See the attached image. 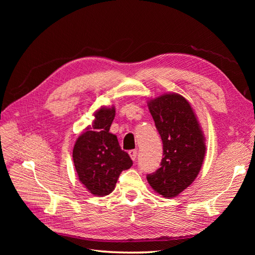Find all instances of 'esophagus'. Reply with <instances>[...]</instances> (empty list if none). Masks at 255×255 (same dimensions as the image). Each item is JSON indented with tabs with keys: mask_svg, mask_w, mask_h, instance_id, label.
<instances>
[{
	"mask_svg": "<svg viewBox=\"0 0 255 255\" xmlns=\"http://www.w3.org/2000/svg\"><path fill=\"white\" fill-rule=\"evenodd\" d=\"M128 154H129L130 158H132L133 160H136V157H137V150H136V149L129 150V151H128Z\"/></svg>",
	"mask_w": 255,
	"mask_h": 255,
	"instance_id": "esophagus-1",
	"label": "esophagus"
}]
</instances>
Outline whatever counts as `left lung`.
Segmentation results:
<instances>
[{
  "mask_svg": "<svg viewBox=\"0 0 255 255\" xmlns=\"http://www.w3.org/2000/svg\"><path fill=\"white\" fill-rule=\"evenodd\" d=\"M163 141V159L146 175L150 186L164 198H173L195 181L203 164L205 139L196 115L184 97L166 94L148 102Z\"/></svg>",
  "mask_w": 255,
  "mask_h": 255,
  "instance_id": "obj_1",
  "label": "left lung"
}]
</instances>
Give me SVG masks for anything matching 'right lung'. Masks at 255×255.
Returning <instances> with one entry per match:
<instances>
[{
	"mask_svg": "<svg viewBox=\"0 0 255 255\" xmlns=\"http://www.w3.org/2000/svg\"><path fill=\"white\" fill-rule=\"evenodd\" d=\"M114 118V106L100 109L95 114L94 130L87 128L73 148L79 180L92 195L99 197L110 195L120 173L133 165L128 154L121 150L117 136L110 133Z\"/></svg>",
	"mask_w": 255,
	"mask_h": 255,
	"instance_id": "add662e5",
	"label": "right lung"
}]
</instances>
